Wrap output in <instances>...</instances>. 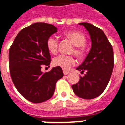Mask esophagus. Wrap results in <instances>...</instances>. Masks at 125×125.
<instances>
[{
  "instance_id": "obj_1",
  "label": "esophagus",
  "mask_w": 125,
  "mask_h": 125,
  "mask_svg": "<svg viewBox=\"0 0 125 125\" xmlns=\"http://www.w3.org/2000/svg\"><path fill=\"white\" fill-rule=\"evenodd\" d=\"M63 74L65 75H66L69 73V71H67V70H63Z\"/></svg>"
}]
</instances>
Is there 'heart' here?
I'll use <instances>...</instances> for the list:
<instances>
[{"label": "heart", "instance_id": "heart-1", "mask_svg": "<svg viewBox=\"0 0 125 125\" xmlns=\"http://www.w3.org/2000/svg\"><path fill=\"white\" fill-rule=\"evenodd\" d=\"M64 36L70 40L74 45L71 53H73L78 59L83 58L85 50L83 46L86 43V37L83 33L77 30H70L64 33ZM58 40L53 36L49 37L46 42V47L49 52L55 54L58 50ZM53 65L62 67L63 70H68L74 65L75 59L72 55H60L56 56L52 61Z\"/></svg>", "mask_w": 125, "mask_h": 125}]
</instances>
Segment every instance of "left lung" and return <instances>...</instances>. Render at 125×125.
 I'll list each match as a JSON object with an SVG mask.
<instances>
[{
  "label": "left lung",
  "mask_w": 125,
  "mask_h": 125,
  "mask_svg": "<svg viewBox=\"0 0 125 125\" xmlns=\"http://www.w3.org/2000/svg\"><path fill=\"white\" fill-rule=\"evenodd\" d=\"M79 24L88 31L92 44L84 62L76 69L85 74L72 87L77 96L91 99L100 95L109 83L114 66L113 50L102 30L87 22Z\"/></svg>",
  "instance_id": "8db88e82"
}]
</instances>
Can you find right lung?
Returning a JSON list of instances; mask_svg holds the SVG:
<instances>
[{"label": "right lung", "mask_w": 125, "mask_h": 125, "mask_svg": "<svg viewBox=\"0 0 125 125\" xmlns=\"http://www.w3.org/2000/svg\"><path fill=\"white\" fill-rule=\"evenodd\" d=\"M57 28L46 23H35L21 30L9 49L11 78L16 89L30 102L42 103L53 96L55 84L63 76L60 67L43 73V65L50 67L51 56L46 47L49 37Z\"/></svg>", "instance_id": "1"}]
</instances>
